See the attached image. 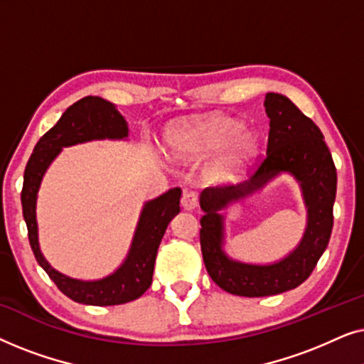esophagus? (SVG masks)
Instances as JSON below:
<instances>
[{"mask_svg":"<svg viewBox=\"0 0 364 364\" xmlns=\"http://www.w3.org/2000/svg\"><path fill=\"white\" fill-rule=\"evenodd\" d=\"M198 205V193L196 191H183L182 193V207L186 210H193Z\"/></svg>","mask_w":364,"mask_h":364,"instance_id":"esophagus-1","label":"esophagus"}]
</instances>
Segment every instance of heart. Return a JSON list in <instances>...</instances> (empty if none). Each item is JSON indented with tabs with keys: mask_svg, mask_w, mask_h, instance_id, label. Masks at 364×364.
I'll use <instances>...</instances> for the list:
<instances>
[{
	"mask_svg": "<svg viewBox=\"0 0 364 364\" xmlns=\"http://www.w3.org/2000/svg\"><path fill=\"white\" fill-rule=\"evenodd\" d=\"M168 144L172 152L186 161H200L225 145L213 164L217 176L235 172L258 147L255 134L245 131L242 121L228 116H210L178 127L168 134Z\"/></svg>",
	"mask_w": 364,
	"mask_h": 364,
	"instance_id": "b5f03b06",
	"label": "heart"
}]
</instances>
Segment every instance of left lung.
<instances>
[{
	"label": "left lung",
	"instance_id": "8db88e82",
	"mask_svg": "<svg viewBox=\"0 0 364 364\" xmlns=\"http://www.w3.org/2000/svg\"><path fill=\"white\" fill-rule=\"evenodd\" d=\"M265 109L270 117L267 154L250 178L235 187H207L200 196L205 212L200 218V248L208 275L222 290L250 298L293 290L311 275L330 242L336 197V167L316 124L282 94L268 92ZM283 170L293 173L302 183L309 207V227L302 243L285 261L268 267L228 261L220 248L223 219L216 212Z\"/></svg>",
	"mask_w": 364,
	"mask_h": 364
}]
</instances>
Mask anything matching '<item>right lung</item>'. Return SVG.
<instances>
[{
    "label": "right lung",
    "instance_id": "obj_1",
    "mask_svg": "<svg viewBox=\"0 0 364 364\" xmlns=\"http://www.w3.org/2000/svg\"><path fill=\"white\" fill-rule=\"evenodd\" d=\"M127 136V124L109 101L87 96L74 102L58 124L39 139L24 168L21 191L23 217L28 227L29 245L34 257L49 278L64 295L77 303L96 306L121 305L144 295L151 287L157 248L171 218L181 210V188L173 187L161 197L147 202L139 220L132 248L127 260L111 277L99 282H79L64 277L49 267L39 250L36 227V193L41 178L61 147L92 139H122Z\"/></svg>",
    "mask_w": 364,
    "mask_h": 364
}]
</instances>
